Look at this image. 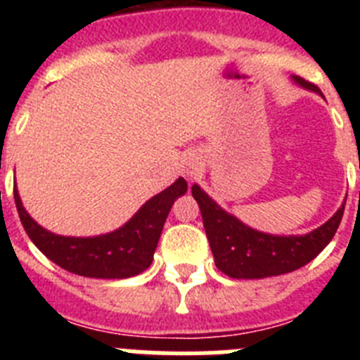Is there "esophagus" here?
<instances>
[{
    "instance_id": "1",
    "label": "esophagus",
    "mask_w": 360,
    "mask_h": 360,
    "mask_svg": "<svg viewBox=\"0 0 360 360\" xmlns=\"http://www.w3.org/2000/svg\"><path fill=\"white\" fill-rule=\"evenodd\" d=\"M198 173H200L198 162H196V160H189V162H187V164H186V174H187V176H189L191 180H193V178H195Z\"/></svg>"
}]
</instances>
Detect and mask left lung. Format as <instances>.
Wrapping results in <instances>:
<instances>
[{"label": "left lung", "mask_w": 360, "mask_h": 360, "mask_svg": "<svg viewBox=\"0 0 360 360\" xmlns=\"http://www.w3.org/2000/svg\"><path fill=\"white\" fill-rule=\"evenodd\" d=\"M294 79L303 88L321 94L316 84L303 77ZM191 193L198 202L216 266L234 279L270 278L304 266L332 241L345 212L342 205L326 224L304 236H272L241 224L196 184L191 187Z\"/></svg>", "instance_id": "8db88e82"}]
</instances>
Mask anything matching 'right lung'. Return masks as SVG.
<instances>
[{
    "label": "right lung",
    "mask_w": 360,
    "mask_h": 360,
    "mask_svg": "<svg viewBox=\"0 0 360 360\" xmlns=\"http://www.w3.org/2000/svg\"><path fill=\"white\" fill-rule=\"evenodd\" d=\"M186 191L187 182L178 178L173 186L148 200L124 227L95 238L57 236L37 225L25 211L15 187L14 202L28 238L56 265L84 278L124 279L151 265L171 205Z\"/></svg>",
    "instance_id": "right-lung-1"
}]
</instances>
